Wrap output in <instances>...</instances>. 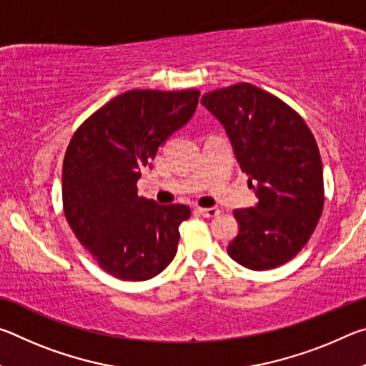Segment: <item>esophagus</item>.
<instances>
[{"instance_id": "esophagus-1", "label": "esophagus", "mask_w": 366, "mask_h": 366, "mask_svg": "<svg viewBox=\"0 0 366 366\" xmlns=\"http://www.w3.org/2000/svg\"><path fill=\"white\" fill-rule=\"evenodd\" d=\"M197 212L202 216H205V218H214V216L219 214L218 208H197Z\"/></svg>"}]
</instances>
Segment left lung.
Masks as SVG:
<instances>
[{
    "mask_svg": "<svg viewBox=\"0 0 366 366\" xmlns=\"http://www.w3.org/2000/svg\"><path fill=\"white\" fill-rule=\"evenodd\" d=\"M202 104L224 127L258 197L255 207L234 212L239 234L229 257L255 271L287 263L323 213V164L312 131L280 98L245 82L209 92Z\"/></svg>",
    "mask_w": 366,
    "mask_h": 366,
    "instance_id": "8db88e82",
    "label": "left lung"
}]
</instances>
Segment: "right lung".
I'll use <instances>...</instances> for the list:
<instances>
[{
	"mask_svg": "<svg viewBox=\"0 0 366 366\" xmlns=\"http://www.w3.org/2000/svg\"><path fill=\"white\" fill-rule=\"evenodd\" d=\"M198 90H129L95 111L72 135L63 164L66 219L109 274L147 281L176 257L185 205L137 195L140 169L194 116Z\"/></svg>",
	"mask_w": 366,
	"mask_h": 366,
	"instance_id": "add662e5",
	"label": "right lung"
}]
</instances>
